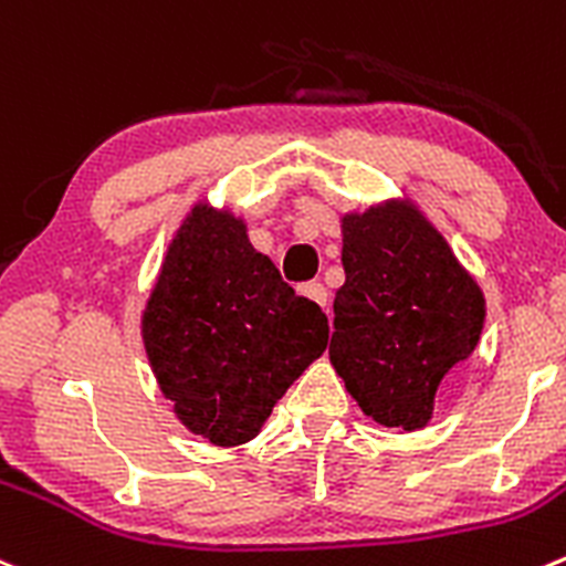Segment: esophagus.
Instances as JSON below:
<instances>
[{
	"mask_svg": "<svg viewBox=\"0 0 566 566\" xmlns=\"http://www.w3.org/2000/svg\"><path fill=\"white\" fill-rule=\"evenodd\" d=\"M301 293H304L306 298H310V301H315L317 306H323V310H326L328 293H326V287H323L321 282H310V284H304V287H301Z\"/></svg>",
	"mask_w": 566,
	"mask_h": 566,
	"instance_id": "1",
	"label": "esophagus"
}]
</instances>
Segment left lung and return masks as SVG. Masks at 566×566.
Returning <instances> with one entry per match:
<instances>
[{
	"mask_svg": "<svg viewBox=\"0 0 566 566\" xmlns=\"http://www.w3.org/2000/svg\"><path fill=\"white\" fill-rule=\"evenodd\" d=\"M345 284L328 345L350 398L378 426L417 431L437 387L479 345L486 301L415 201L343 216Z\"/></svg>",
	"mask_w": 566,
	"mask_h": 566,
	"instance_id": "8db88e82",
	"label": "left lung"
}]
</instances>
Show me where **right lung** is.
Masks as SVG:
<instances>
[{
    "label": "right lung",
    "mask_w": 566,
    "mask_h": 566,
    "mask_svg": "<svg viewBox=\"0 0 566 566\" xmlns=\"http://www.w3.org/2000/svg\"><path fill=\"white\" fill-rule=\"evenodd\" d=\"M140 334L177 420L234 448L326 350L328 321L251 245L243 218L199 201L168 243Z\"/></svg>",
    "instance_id": "add662e5"
}]
</instances>
